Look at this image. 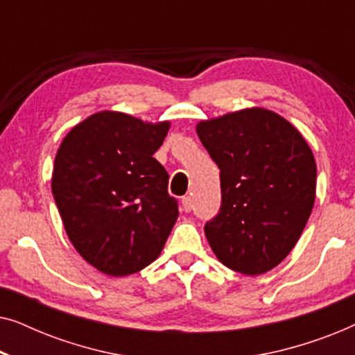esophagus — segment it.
Returning a JSON list of instances; mask_svg holds the SVG:
<instances>
[{
  "label": "esophagus",
  "instance_id": "1",
  "mask_svg": "<svg viewBox=\"0 0 355 355\" xmlns=\"http://www.w3.org/2000/svg\"><path fill=\"white\" fill-rule=\"evenodd\" d=\"M182 208L186 211H191L192 210V197H189V196H186V197H182Z\"/></svg>",
  "mask_w": 355,
  "mask_h": 355
}]
</instances>
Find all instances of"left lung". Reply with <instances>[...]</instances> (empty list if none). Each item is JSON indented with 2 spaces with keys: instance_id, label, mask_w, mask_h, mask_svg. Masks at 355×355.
I'll use <instances>...</instances> for the list:
<instances>
[{
  "instance_id": "1",
  "label": "left lung",
  "mask_w": 355,
  "mask_h": 355,
  "mask_svg": "<svg viewBox=\"0 0 355 355\" xmlns=\"http://www.w3.org/2000/svg\"><path fill=\"white\" fill-rule=\"evenodd\" d=\"M196 130L221 171L220 213L205 225L213 254L247 276L273 270L297 244L315 203L307 140L259 106L200 121Z\"/></svg>"
}]
</instances>
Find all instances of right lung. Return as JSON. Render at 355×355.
I'll list each match as a JSON object with an SVG mask.
<instances>
[{"label":"right lung","mask_w":355,"mask_h":355,"mask_svg":"<svg viewBox=\"0 0 355 355\" xmlns=\"http://www.w3.org/2000/svg\"><path fill=\"white\" fill-rule=\"evenodd\" d=\"M169 125L98 111L76 124L58 148L53 197L74 249L101 273H137L166 244L179 211L153 153Z\"/></svg>","instance_id":"1"}]
</instances>
